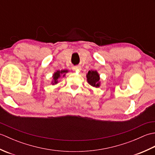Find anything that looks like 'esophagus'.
I'll use <instances>...</instances> for the list:
<instances>
[{"label":"esophagus","instance_id":"esophagus-1","mask_svg":"<svg viewBox=\"0 0 155 155\" xmlns=\"http://www.w3.org/2000/svg\"><path fill=\"white\" fill-rule=\"evenodd\" d=\"M72 69H73V71H80L81 70V67H80V66H76V67H74L72 68Z\"/></svg>","mask_w":155,"mask_h":155}]
</instances>
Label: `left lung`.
<instances>
[{
  "label": "left lung",
  "instance_id": "1",
  "mask_svg": "<svg viewBox=\"0 0 155 155\" xmlns=\"http://www.w3.org/2000/svg\"><path fill=\"white\" fill-rule=\"evenodd\" d=\"M87 82L91 86L98 88L101 86L100 75L97 71H89L87 74Z\"/></svg>",
  "mask_w": 155,
  "mask_h": 155
}]
</instances>
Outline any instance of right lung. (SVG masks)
I'll list each match as a JSON object with an SVG mask.
<instances>
[{"label":"right lung","mask_w":155,"mask_h":155,"mask_svg":"<svg viewBox=\"0 0 155 155\" xmlns=\"http://www.w3.org/2000/svg\"><path fill=\"white\" fill-rule=\"evenodd\" d=\"M68 70H61V71H57L55 72H54L53 75H52V81L51 82V84L52 85L57 84L58 83L59 79L61 77H64L65 76V74L68 72Z\"/></svg>","instance_id":"obj_1"}]
</instances>
